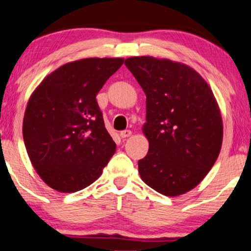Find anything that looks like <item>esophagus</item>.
<instances>
[{
  "mask_svg": "<svg viewBox=\"0 0 251 251\" xmlns=\"http://www.w3.org/2000/svg\"><path fill=\"white\" fill-rule=\"evenodd\" d=\"M132 135V132L129 131V129H125V131H122L120 132V136H122L123 139H126L128 138V136Z\"/></svg>",
  "mask_w": 251,
  "mask_h": 251,
  "instance_id": "obj_1",
  "label": "esophagus"
}]
</instances>
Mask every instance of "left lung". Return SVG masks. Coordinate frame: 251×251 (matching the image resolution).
Segmentation results:
<instances>
[{
  "mask_svg": "<svg viewBox=\"0 0 251 251\" xmlns=\"http://www.w3.org/2000/svg\"><path fill=\"white\" fill-rule=\"evenodd\" d=\"M125 65L147 96L142 131L149 150L138 162L140 176L163 195L189 192L222 149L223 120L212 91L182 63L140 56L127 58Z\"/></svg>",
  "mask_w": 251,
  "mask_h": 251,
  "instance_id": "left-lung-1",
  "label": "left lung"
}]
</instances>
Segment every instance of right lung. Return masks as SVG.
Listing matches in <instances>:
<instances>
[{
	"mask_svg": "<svg viewBox=\"0 0 251 251\" xmlns=\"http://www.w3.org/2000/svg\"><path fill=\"white\" fill-rule=\"evenodd\" d=\"M124 58H85L47 75L28 100L23 136L33 168L52 189L81 190L116 151L96 101Z\"/></svg>",
	"mask_w": 251,
	"mask_h": 251,
	"instance_id": "obj_1",
	"label": "right lung"
}]
</instances>
